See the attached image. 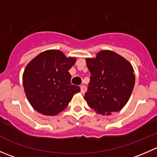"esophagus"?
Wrapping results in <instances>:
<instances>
[{
	"label": "esophagus",
	"mask_w": 157,
	"mask_h": 157,
	"mask_svg": "<svg viewBox=\"0 0 157 157\" xmlns=\"http://www.w3.org/2000/svg\"><path fill=\"white\" fill-rule=\"evenodd\" d=\"M86 91V87L85 86H80V93H82V94H84L85 92Z\"/></svg>",
	"instance_id": "34e87169"
}]
</instances>
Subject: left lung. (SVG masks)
<instances>
[{
  "label": "left lung",
  "mask_w": 157,
  "mask_h": 157,
  "mask_svg": "<svg viewBox=\"0 0 157 157\" xmlns=\"http://www.w3.org/2000/svg\"><path fill=\"white\" fill-rule=\"evenodd\" d=\"M91 77L84 99L99 115H112L123 109L129 100L135 83L131 63L110 50L98 52L86 59Z\"/></svg>",
  "instance_id": "obj_1"
}]
</instances>
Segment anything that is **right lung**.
I'll use <instances>...</instances> for the list:
<instances>
[{
  "label": "right lung",
  "mask_w": 157,
  "mask_h": 157,
  "mask_svg": "<svg viewBox=\"0 0 157 157\" xmlns=\"http://www.w3.org/2000/svg\"><path fill=\"white\" fill-rule=\"evenodd\" d=\"M76 58L66 57L61 51L46 50L26 65L23 83L30 105L44 115H58L67 106L80 86L71 83L68 71Z\"/></svg>",
  "instance_id": "right-lung-1"
}]
</instances>
